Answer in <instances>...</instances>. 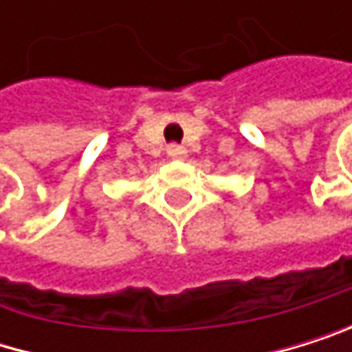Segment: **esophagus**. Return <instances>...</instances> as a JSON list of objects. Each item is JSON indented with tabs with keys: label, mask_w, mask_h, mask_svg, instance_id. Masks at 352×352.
<instances>
[{
	"label": "esophagus",
	"mask_w": 352,
	"mask_h": 352,
	"mask_svg": "<svg viewBox=\"0 0 352 352\" xmlns=\"http://www.w3.org/2000/svg\"><path fill=\"white\" fill-rule=\"evenodd\" d=\"M166 152H168V156L170 158H175V160H184L186 158V147H182V145H168L166 147Z\"/></svg>",
	"instance_id": "34e87169"
}]
</instances>
